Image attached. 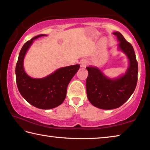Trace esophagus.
I'll return each instance as SVG.
<instances>
[{
    "instance_id": "obj_1",
    "label": "esophagus",
    "mask_w": 150,
    "mask_h": 150,
    "mask_svg": "<svg viewBox=\"0 0 150 150\" xmlns=\"http://www.w3.org/2000/svg\"><path fill=\"white\" fill-rule=\"evenodd\" d=\"M87 61H86L85 59H83L81 61V66L82 67H85L86 65H87Z\"/></svg>"
}]
</instances>
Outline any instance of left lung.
I'll return each mask as SVG.
<instances>
[{
  "mask_svg": "<svg viewBox=\"0 0 150 150\" xmlns=\"http://www.w3.org/2000/svg\"><path fill=\"white\" fill-rule=\"evenodd\" d=\"M113 34L117 36L120 42L119 48L125 53L130 61L125 74L110 79L98 68L86 67L88 73L86 81L88 99L96 107L105 110L118 108L126 103L134 93L138 81V62L132 45L120 32H114Z\"/></svg>",
  "mask_w": 150,
  "mask_h": 150,
  "instance_id": "1",
  "label": "left lung"
}]
</instances>
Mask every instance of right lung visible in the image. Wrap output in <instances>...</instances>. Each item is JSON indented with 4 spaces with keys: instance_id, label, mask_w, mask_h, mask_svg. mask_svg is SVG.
I'll return each instance as SVG.
<instances>
[{
    "instance_id": "add662e5",
    "label": "right lung",
    "mask_w": 150,
    "mask_h": 150,
    "mask_svg": "<svg viewBox=\"0 0 150 150\" xmlns=\"http://www.w3.org/2000/svg\"><path fill=\"white\" fill-rule=\"evenodd\" d=\"M44 35L35 36L22 46L16 65V84L20 93L27 102L40 109H51L64 101L67 86L80 66L77 64L60 68L42 79H33L28 75L23 66L25 54L34 40Z\"/></svg>"
}]
</instances>
